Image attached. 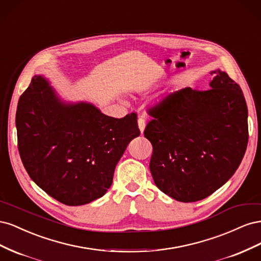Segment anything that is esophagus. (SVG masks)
I'll return each mask as SVG.
<instances>
[{"label":"esophagus","instance_id":"obj_1","mask_svg":"<svg viewBox=\"0 0 261 261\" xmlns=\"http://www.w3.org/2000/svg\"><path fill=\"white\" fill-rule=\"evenodd\" d=\"M138 127H139V130H140V133L143 134L144 133V129H145V127H146V122H145V118H144V116H138Z\"/></svg>","mask_w":261,"mask_h":261}]
</instances>
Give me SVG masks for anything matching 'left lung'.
Segmentation results:
<instances>
[{
    "instance_id": "obj_1",
    "label": "left lung",
    "mask_w": 261,
    "mask_h": 261,
    "mask_svg": "<svg viewBox=\"0 0 261 261\" xmlns=\"http://www.w3.org/2000/svg\"><path fill=\"white\" fill-rule=\"evenodd\" d=\"M208 90L183 88L149 109L144 132L152 145L150 172L164 194L181 202L206 198L238 170L248 143L241 87L221 70Z\"/></svg>"
}]
</instances>
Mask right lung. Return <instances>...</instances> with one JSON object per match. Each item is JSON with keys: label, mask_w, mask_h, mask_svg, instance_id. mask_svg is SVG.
Returning a JSON list of instances; mask_svg holds the SVG:
<instances>
[{"label": "right lung", "mask_w": 261, "mask_h": 261, "mask_svg": "<svg viewBox=\"0 0 261 261\" xmlns=\"http://www.w3.org/2000/svg\"><path fill=\"white\" fill-rule=\"evenodd\" d=\"M18 151L30 178L58 201L81 206L103 196L129 141L136 113L108 116L87 102L64 103L35 76L18 101Z\"/></svg>", "instance_id": "obj_1"}]
</instances>
